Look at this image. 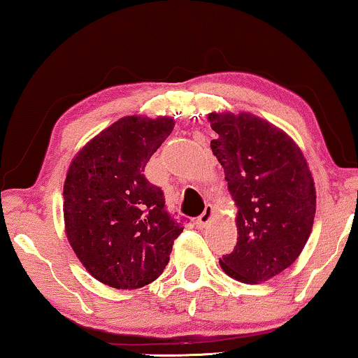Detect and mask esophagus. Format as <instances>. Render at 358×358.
<instances>
[{
  "label": "esophagus",
  "mask_w": 358,
  "mask_h": 358,
  "mask_svg": "<svg viewBox=\"0 0 358 358\" xmlns=\"http://www.w3.org/2000/svg\"><path fill=\"white\" fill-rule=\"evenodd\" d=\"M212 217H213V207H212V205H207V207H205V210H203V213L199 217L197 222H199L200 227H205V224H208V222L212 220Z\"/></svg>",
  "instance_id": "34e87169"
}]
</instances>
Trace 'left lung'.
I'll use <instances>...</instances> for the list:
<instances>
[{
  "label": "left lung",
  "mask_w": 358,
  "mask_h": 358,
  "mask_svg": "<svg viewBox=\"0 0 358 358\" xmlns=\"http://www.w3.org/2000/svg\"><path fill=\"white\" fill-rule=\"evenodd\" d=\"M210 141L238 205V243L220 259L229 277L266 282L290 267L310 238L316 192L290 136L251 114H208Z\"/></svg>",
  "instance_id": "obj_1"
}]
</instances>
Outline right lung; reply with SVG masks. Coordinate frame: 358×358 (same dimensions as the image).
Returning <instances> with one entry per match:
<instances>
[{
	"mask_svg": "<svg viewBox=\"0 0 358 358\" xmlns=\"http://www.w3.org/2000/svg\"><path fill=\"white\" fill-rule=\"evenodd\" d=\"M173 127L169 117H124L94 136L68 169V241L106 285L130 290L156 280L182 233V220L166 210L164 192L143 174Z\"/></svg>",
	"mask_w": 358,
	"mask_h": 358,
	"instance_id": "add662e5",
	"label": "right lung"
}]
</instances>
